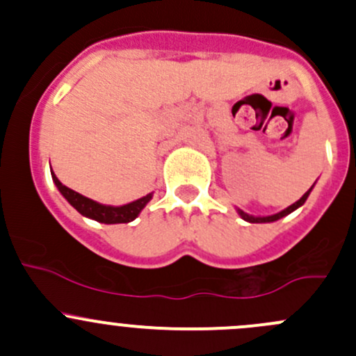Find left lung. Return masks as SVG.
Returning <instances> with one entry per match:
<instances>
[{
	"mask_svg": "<svg viewBox=\"0 0 356 356\" xmlns=\"http://www.w3.org/2000/svg\"><path fill=\"white\" fill-rule=\"evenodd\" d=\"M312 188H314V186H312ZM312 188L308 189V191L305 193V195L301 196V198L298 200L296 203H293V204H291V207L286 208V210L279 211V213H275V215H270V217H251V215L245 213V211H243V210H239V215H241V217L245 218V220L251 222V224H260V222H274V220H279V218H282V217H284V215H288V213H291V211H294V210H296L298 207H301V204H303L305 201H307L308 195H310V191H312Z\"/></svg>",
	"mask_w": 356,
	"mask_h": 356,
	"instance_id": "left-lung-1",
	"label": "left lung"
}]
</instances>
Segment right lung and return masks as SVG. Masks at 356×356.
Returning <instances> with one entry per match:
<instances>
[{"instance_id":"obj_1","label":"right lung","mask_w":356,"mask_h":356,"mask_svg":"<svg viewBox=\"0 0 356 356\" xmlns=\"http://www.w3.org/2000/svg\"><path fill=\"white\" fill-rule=\"evenodd\" d=\"M51 177L53 181H55L56 188L60 189V193L65 196V200L79 211V213L86 215V217L89 218H95V220L102 222V224H127V222L134 220L139 215V211L146 207V203H148L153 196L146 195L145 198L136 200L132 201V203L124 204V207H106V204H99L96 203V201L79 195V193L72 191L70 188H67L65 184H62V182L58 181V177H56L53 172Z\"/></svg>"}]
</instances>
